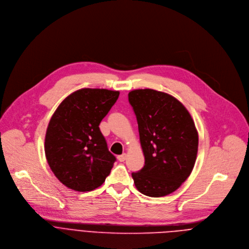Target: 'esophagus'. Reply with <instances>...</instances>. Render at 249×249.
Returning a JSON list of instances; mask_svg holds the SVG:
<instances>
[{
    "label": "esophagus",
    "mask_w": 249,
    "mask_h": 249,
    "mask_svg": "<svg viewBox=\"0 0 249 249\" xmlns=\"http://www.w3.org/2000/svg\"><path fill=\"white\" fill-rule=\"evenodd\" d=\"M125 158H126V154H125V153H124V154L118 156V160H119L120 162H124V161L125 160Z\"/></svg>",
    "instance_id": "34e87169"
}]
</instances>
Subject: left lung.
Listing matches in <instances>:
<instances>
[{
	"label": "left lung",
	"mask_w": 249,
	"mask_h": 249,
	"mask_svg": "<svg viewBox=\"0 0 249 249\" xmlns=\"http://www.w3.org/2000/svg\"><path fill=\"white\" fill-rule=\"evenodd\" d=\"M136 116L144 167L132 173L135 187L150 197L176 191L189 177L198 150V132L186 108L172 95L136 89L128 93Z\"/></svg>",
	"instance_id": "1"
}]
</instances>
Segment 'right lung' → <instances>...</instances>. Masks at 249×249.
Returning a JSON list of instances; mask_svg holds the SVG:
<instances>
[{"label": "right lung", "mask_w": 249, "mask_h": 249, "mask_svg": "<svg viewBox=\"0 0 249 249\" xmlns=\"http://www.w3.org/2000/svg\"><path fill=\"white\" fill-rule=\"evenodd\" d=\"M119 91L82 88L69 95L49 122L45 155L56 178L75 191H91L105 181L116 157L99 128Z\"/></svg>", "instance_id": "add662e5"}]
</instances>
